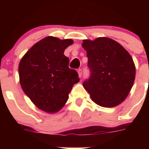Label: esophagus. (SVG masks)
Wrapping results in <instances>:
<instances>
[{
	"instance_id": "esophagus-1",
	"label": "esophagus",
	"mask_w": 149,
	"mask_h": 149,
	"mask_svg": "<svg viewBox=\"0 0 149 149\" xmlns=\"http://www.w3.org/2000/svg\"><path fill=\"white\" fill-rule=\"evenodd\" d=\"M77 73H78L79 77H81V76H82V70H81V68H79L78 70H77Z\"/></svg>"
}]
</instances>
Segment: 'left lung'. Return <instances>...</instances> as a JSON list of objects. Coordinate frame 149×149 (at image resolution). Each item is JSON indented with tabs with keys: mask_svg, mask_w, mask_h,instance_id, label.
I'll return each instance as SVG.
<instances>
[{
	"mask_svg": "<svg viewBox=\"0 0 149 149\" xmlns=\"http://www.w3.org/2000/svg\"><path fill=\"white\" fill-rule=\"evenodd\" d=\"M86 51L90 75L83 86L95 103L104 107L119 105L129 94L136 68L129 53L119 43L107 37L82 44Z\"/></svg>",
	"mask_w": 149,
	"mask_h": 149,
	"instance_id": "left-lung-1",
	"label": "left lung"
}]
</instances>
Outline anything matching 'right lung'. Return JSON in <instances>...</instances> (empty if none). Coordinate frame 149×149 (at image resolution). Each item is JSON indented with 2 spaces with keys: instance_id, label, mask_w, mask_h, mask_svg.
I'll return each mask as SVG.
<instances>
[{
  "instance_id": "1",
  "label": "right lung",
  "mask_w": 149,
  "mask_h": 149,
  "mask_svg": "<svg viewBox=\"0 0 149 149\" xmlns=\"http://www.w3.org/2000/svg\"><path fill=\"white\" fill-rule=\"evenodd\" d=\"M72 39L47 36L30 48L18 66L22 89L38 108L55 113L63 107L78 74L68 67L69 60L64 51Z\"/></svg>"
}]
</instances>
